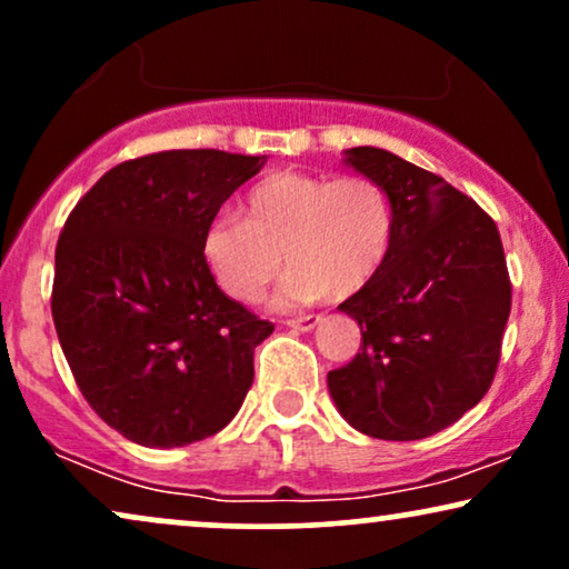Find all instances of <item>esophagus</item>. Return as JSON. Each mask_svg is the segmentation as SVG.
I'll return each instance as SVG.
<instances>
[{
  "mask_svg": "<svg viewBox=\"0 0 569 569\" xmlns=\"http://www.w3.org/2000/svg\"><path fill=\"white\" fill-rule=\"evenodd\" d=\"M320 315H299V318H291V320H286V326L289 328H293V330H312L315 326H320Z\"/></svg>",
  "mask_w": 569,
  "mask_h": 569,
  "instance_id": "obj_1",
  "label": "esophagus"
}]
</instances>
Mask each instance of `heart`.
Here are the masks:
<instances>
[{
  "instance_id": "1",
  "label": "heart",
  "mask_w": 569,
  "mask_h": 569,
  "mask_svg": "<svg viewBox=\"0 0 569 569\" xmlns=\"http://www.w3.org/2000/svg\"><path fill=\"white\" fill-rule=\"evenodd\" d=\"M243 220L222 212L201 233V257L228 297L260 301L283 270L276 305L351 297L383 268L393 236L391 199L368 176L272 172L243 197Z\"/></svg>"
}]
</instances>
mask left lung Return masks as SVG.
Wrapping results in <instances>:
<instances>
[{
  "instance_id": "1",
  "label": "left lung",
  "mask_w": 569,
  "mask_h": 569,
  "mask_svg": "<svg viewBox=\"0 0 569 569\" xmlns=\"http://www.w3.org/2000/svg\"><path fill=\"white\" fill-rule=\"evenodd\" d=\"M347 164L386 189L393 236L378 276L338 305L362 343L328 372L330 397L359 433L417 441L493 383L512 309L505 247L491 214L436 172L376 147L349 149Z\"/></svg>"
}]
</instances>
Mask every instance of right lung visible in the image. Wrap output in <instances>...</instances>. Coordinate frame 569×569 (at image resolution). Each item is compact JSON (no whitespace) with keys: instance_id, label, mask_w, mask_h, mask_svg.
<instances>
[{"instance_id":"right-lung-1","label":"right lung","mask_w":569,"mask_h":569,"mask_svg":"<svg viewBox=\"0 0 569 569\" xmlns=\"http://www.w3.org/2000/svg\"><path fill=\"white\" fill-rule=\"evenodd\" d=\"M268 157L170 149L114 164L78 199L54 251L52 318L83 399L149 449L210 438L272 333L214 283L201 233Z\"/></svg>"}]
</instances>
